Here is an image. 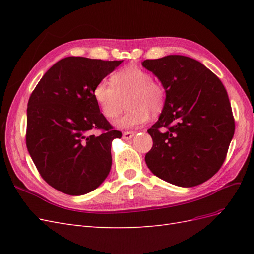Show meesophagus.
I'll list each match as a JSON object with an SVG mask.
<instances>
[{
    "mask_svg": "<svg viewBox=\"0 0 254 254\" xmlns=\"http://www.w3.org/2000/svg\"><path fill=\"white\" fill-rule=\"evenodd\" d=\"M133 136H134V132L126 131V132L123 133V139H124V140H130V139H132Z\"/></svg>",
    "mask_w": 254,
    "mask_h": 254,
    "instance_id": "34e87169",
    "label": "esophagus"
}]
</instances>
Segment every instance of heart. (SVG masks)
<instances>
[{
    "instance_id": "heart-1",
    "label": "heart",
    "mask_w": 254,
    "mask_h": 254,
    "mask_svg": "<svg viewBox=\"0 0 254 254\" xmlns=\"http://www.w3.org/2000/svg\"><path fill=\"white\" fill-rule=\"evenodd\" d=\"M93 96L108 120L118 119L128 101L129 111L115 125L121 129L139 126L148 120L149 113L158 115L165 104L162 83L137 66H126L111 76V84L101 81L93 90Z\"/></svg>"
}]
</instances>
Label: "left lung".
<instances>
[{"instance_id": "left-lung-1", "label": "left lung", "mask_w": 254, "mask_h": 254, "mask_svg": "<svg viewBox=\"0 0 254 254\" xmlns=\"http://www.w3.org/2000/svg\"><path fill=\"white\" fill-rule=\"evenodd\" d=\"M165 89L159 120L147 132L152 147L145 162L153 175L177 187L209 180L226 159L235 124L220 79L199 61L181 55L144 60ZM165 127L161 133L159 129Z\"/></svg>"}]
</instances>
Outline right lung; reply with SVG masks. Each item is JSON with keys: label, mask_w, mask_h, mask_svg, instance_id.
<instances>
[{"label": "right lung", "mask_w": 254, "mask_h": 254, "mask_svg": "<svg viewBox=\"0 0 254 254\" xmlns=\"http://www.w3.org/2000/svg\"><path fill=\"white\" fill-rule=\"evenodd\" d=\"M123 60H59L43 75L27 104L26 146L51 187L79 196L97 189L112 165L111 143L122 133L101 113L93 90ZM102 130L94 135V129Z\"/></svg>", "instance_id": "right-lung-1"}]
</instances>
